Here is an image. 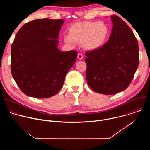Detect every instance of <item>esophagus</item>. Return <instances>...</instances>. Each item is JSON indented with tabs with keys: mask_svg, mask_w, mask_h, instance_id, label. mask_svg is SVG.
I'll list each match as a JSON object with an SVG mask.
<instances>
[{
	"mask_svg": "<svg viewBox=\"0 0 150 150\" xmlns=\"http://www.w3.org/2000/svg\"><path fill=\"white\" fill-rule=\"evenodd\" d=\"M77 57H78V59H79V60L82 59H83V55H82V53H79V54H78Z\"/></svg>",
	"mask_w": 150,
	"mask_h": 150,
	"instance_id": "esophagus-1",
	"label": "esophagus"
}]
</instances>
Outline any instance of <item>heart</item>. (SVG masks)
I'll use <instances>...</instances> for the list:
<instances>
[{
	"instance_id": "b5f03b06",
	"label": "heart",
	"mask_w": 150,
	"mask_h": 150,
	"mask_svg": "<svg viewBox=\"0 0 150 150\" xmlns=\"http://www.w3.org/2000/svg\"><path fill=\"white\" fill-rule=\"evenodd\" d=\"M109 35V28L106 24L97 21L76 23L68 30V36L64 40L68 44L82 43L87 50H94L101 47Z\"/></svg>"
}]
</instances>
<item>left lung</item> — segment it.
<instances>
[{
    "label": "left lung",
    "instance_id": "8db88e82",
    "mask_svg": "<svg viewBox=\"0 0 150 150\" xmlns=\"http://www.w3.org/2000/svg\"><path fill=\"white\" fill-rule=\"evenodd\" d=\"M109 41L98 49L85 53L86 79L95 92L112 95L131 83L139 64L138 41L132 31L116 15Z\"/></svg>",
    "mask_w": 150,
    "mask_h": 150
}]
</instances>
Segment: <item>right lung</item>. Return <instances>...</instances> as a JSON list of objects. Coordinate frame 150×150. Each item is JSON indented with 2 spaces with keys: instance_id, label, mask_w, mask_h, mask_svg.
Instances as JSON below:
<instances>
[{
  "instance_id": "add662e5",
  "label": "right lung",
  "mask_w": 150,
  "mask_h": 150,
  "mask_svg": "<svg viewBox=\"0 0 150 150\" xmlns=\"http://www.w3.org/2000/svg\"><path fill=\"white\" fill-rule=\"evenodd\" d=\"M63 19H39L24 24L11 46L12 75L25 94L46 98L62 88L75 63L76 51L61 52L59 34Z\"/></svg>"
}]
</instances>
